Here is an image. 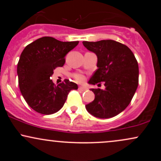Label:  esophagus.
<instances>
[{"label":"esophagus","mask_w":161,"mask_h":161,"mask_svg":"<svg viewBox=\"0 0 161 161\" xmlns=\"http://www.w3.org/2000/svg\"><path fill=\"white\" fill-rule=\"evenodd\" d=\"M78 89H79V91H80V92H85V91H86L87 88H85V87H83V86H79Z\"/></svg>","instance_id":"obj_1"}]
</instances>
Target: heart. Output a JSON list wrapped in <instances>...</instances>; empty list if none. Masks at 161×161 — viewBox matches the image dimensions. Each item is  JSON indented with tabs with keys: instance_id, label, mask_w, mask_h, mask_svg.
<instances>
[{
	"instance_id": "obj_1",
	"label": "heart",
	"mask_w": 161,
	"mask_h": 161,
	"mask_svg": "<svg viewBox=\"0 0 161 161\" xmlns=\"http://www.w3.org/2000/svg\"><path fill=\"white\" fill-rule=\"evenodd\" d=\"M74 77L77 81H79V82H82V81L84 80V76L81 74H75L74 75Z\"/></svg>"
}]
</instances>
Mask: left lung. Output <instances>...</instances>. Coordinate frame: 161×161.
Wrapping results in <instances>:
<instances>
[{
	"instance_id": "left-lung-1",
	"label": "left lung",
	"mask_w": 161,
	"mask_h": 161,
	"mask_svg": "<svg viewBox=\"0 0 161 161\" xmlns=\"http://www.w3.org/2000/svg\"><path fill=\"white\" fill-rule=\"evenodd\" d=\"M88 51L97 55V69L88 83L104 82L105 89L92 88L95 100L86 105L89 114L101 119L114 117L125 110L138 85V65L126 45L114 40L83 42Z\"/></svg>"
}]
</instances>
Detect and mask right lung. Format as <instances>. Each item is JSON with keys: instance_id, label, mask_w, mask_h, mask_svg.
Here are the masks:
<instances>
[{"instance_id": "add662e5", "label": "right lung", "mask_w": 161, "mask_h": 161, "mask_svg": "<svg viewBox=\"0 0 161 161\" xmlns=\"http://www.w3.org/2000/svg\"><path fill=\"white\" fill-rule=\"evenodd\" d=\"M79 42H60L42 37L28 45L17 64L18 82L22 95L29 106L48 115L63 108L69 92L78 86L68 79L57 86L50 77L53 69L65 64V56Z\"/></svg>"}]
</instances>
